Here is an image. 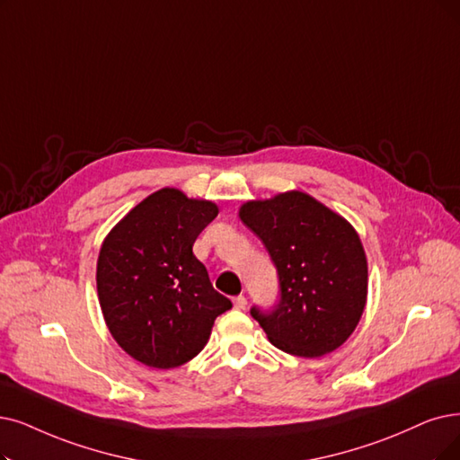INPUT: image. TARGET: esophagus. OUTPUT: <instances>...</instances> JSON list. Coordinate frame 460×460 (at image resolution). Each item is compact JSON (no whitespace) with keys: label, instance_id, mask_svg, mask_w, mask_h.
Returning a JSON list of instances; mask_svg holds the SVG:
<instances>
[{"label":"esophagus","instance_id":"esophagus-1","mask_svg":"<svg viewBox=\"0 0 460 460\" xmlns=\"http://www.w3.org/2000/svg\"><path fill=\"white\" fill-rule=\"evenodd\" d=\"M245 305H247V298L242 296V294H240V296L234 298V307L235 309H245Z\"/></svg>","mask_w":460,"mask_h":460}]
</instances>
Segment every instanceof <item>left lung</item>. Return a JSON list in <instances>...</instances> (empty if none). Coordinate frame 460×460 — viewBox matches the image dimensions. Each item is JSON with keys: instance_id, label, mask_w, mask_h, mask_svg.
<instances>
[{"instance_id": "left-lung-1", "label": "left lung", "mask_w": 460, "mask_h": 460, "mask_svg": "<svg viewBox=\"0 0 460 460\" xmlns=\"http://www.w3.org/2000/svg\"><path fill=\"white\" fill-rule=\"evenodd\" d=\"M240 218L278 266L279 304L270 314L251 309L271 345L304 358L336 351L368 298V261L353 225L302 190L245 201Z\"/></svg>"}]
</instances>
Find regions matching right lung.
<instances>
[{"label":"right lung","mask_w":460,"mask_h":460,"mask_svg":"<svg viewBox=\"0 0 460 460\" xmlns=\"http://www.w3.org/2000/svg\"><path fill=\"white\" fill-rule=\"evenodd\" d=\"M217 215L213 201L166 187L105 235L96 266L100 307L109 332L137 362L170 370L192 360L215 319L232 307L192 252Z\"/></svg>","instance_id":"right-lung-1"}]
</instances>
